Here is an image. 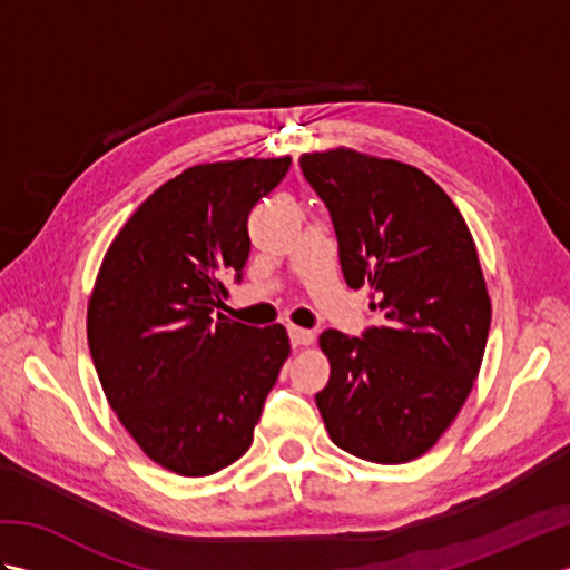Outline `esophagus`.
<instances>
[{
  "label": "esophagus",
  "mask_w": 570,
  "mask_h": 570,
  "mask_svg": "<svg viewBox=\"0 0 570 570\" xmlns=\"http://www.w3.org/2000/svg\"><path fill=\"white\" fill-rule=\"evenodd\" d=\"M288 337H292L294 347H301V345H311L313 341H316V333L298 328V325H288Z\"/></svg>",
  "instance_id": "obj_1"
}]
</instances>
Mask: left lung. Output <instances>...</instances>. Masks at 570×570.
Here are the masks:
<instances>
[{"mask_svg":"<svg viewBox=\"0 0 570 570\" xmlns=\"http://www.w3.org/2000/svg\"><path fill=\"white\" fill-rule=\"evenodd\" d=\"M301 171L337 235L350 288L377 313L362 337L325 331L331 380L316 404L331 441L372 463L435 445L478 380L492 304L475 239L445 190L416 166L328 149Z\"/></svg>","mask_w":570,"mask_h":570,"instance_id":"8db88e82","label":"left lung"}]
</instances>
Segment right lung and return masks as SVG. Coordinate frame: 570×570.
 I'll return each mask as SVG.
<instances>
[{"label": "right lung", "instance_id": "obj_1", "mask_svg": "<svg viewBox=\"0 0 570 570\" xmlns=\"http://www.w3.org/2000/svg\"><path fill=\"white\" fill-rule=\"evenodd\" d=\"M292 166H190L112 239L88 301V345L117 419L154 463L203 478L245 455L292 353L284 325L223 316L249 257L247 217Z\"/></svg>", "mask_w": 570, "mask_h": 570}]
</instances>
